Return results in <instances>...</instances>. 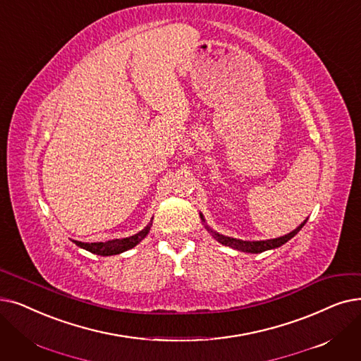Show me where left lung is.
Masks as SVG:
<instances>
[{
  "mask_svg": "<svg viewBox=\"0 0 361 361\" xmlns=\"http://www.w3.org/2000/svg\"><path fill=\"white\" fill-rule=\"evenodd\" d=\"M200 218L203 219L202 214H200ZM305 223H307V219H305V221H304L300 227L295 228V230L290 231L289 234H285V236L277 238V239H270V240H259V242H247V240H239V239L226 238V236H223V234H218V233L209 230L208 227H207V228H208V231H211V233L214 234V238H215L219 243H223V245L230 246V247H234V249L243 250V252L259 254V252H264V250L274 249V247H279V246H281V245H285L288 240H290V239L295 236V234L305 226Z\"/></svg>",
  "mask_w": 361,
  "mask_h": 361,
  "instance_id": "obj_1",
  "label": "left lung"
}]
</instances>
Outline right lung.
I'll use <instances>...</instances> for the list:
<instances>
[{
	"label": "right lung",
	"instance_id": "right-lung-1",
	"mask_svg": "<svg viewBox=\"0 0 361 361\" xmlns=\"http://www.w3.org/2000/svg\"><path fill=\"white\" fill-rule=\"evenodd\" d=\"M150 230V226H147L145 230H142L140 233L134 234L131 238H125V239H114V240H107V242H97V243H82V242H76L75 243L87 249L88 252L91 254H97L102 257H107V255H116L123 252V250H128L131 247H134L137 243L142 242Z\"/></svg>",
	"mask_w": 361,
	"mask_h": 361
}]
</instances>
